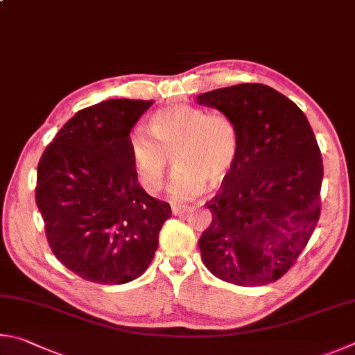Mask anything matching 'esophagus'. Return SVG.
<instances>
[{"label": "esophagus", "instance_id": "1", "mask_svg": "<svg viewBox=\"0 0 355 355\" xmlns=\"http://www.w3.org/2000/svg\"><path fill=\"white\" fill-rule=\"evenodd\" d=\"M171 210H173V214L174 215H184V214H189L190 210H191V207H187V206H181V204H174V206L171 207Z\"/></svg>", "mask_w": 355, "mask_h": 355}]
</instances>
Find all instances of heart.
Listing matches in <instances>:
<instances>
[{
	"instance_id": "heart-1",
	"label": "heart",
	"mask_w": 355,
	"mask_h": 355,
	"mask_svg": "<svg viewBox=\"0 0 355 355\" xmlns=\"http://www.w3.org/2000/svg\"><path fill=\"white\" fill-rule=\"evenodd\" d=\"M148 129L135 126L128 135L129 155L141 189L155 195L162 189L168 154L178 166L168 193L178 201L202 195L209 181L221 182L231 174L239 155L234 124L221 115L189 104L159 109Z\"/></svg>"
}]
</instances>
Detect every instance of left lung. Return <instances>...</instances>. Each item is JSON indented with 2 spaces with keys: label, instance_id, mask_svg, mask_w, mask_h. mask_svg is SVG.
I'll list each match as a JSON object with an SVG mask.
<instances>
[{
  "label": "left lung",
  "instance_id": "1",
  "mask_svg": "<svg viewBox=\"0 0 355 355\" xmlns=\"http://www.w3.org/2000/svg\"><path fill=\"white\" fill-rule=\"evenodd\" d=\"M239 137L235 166L207 209L201 259L221 281L259 287L277 281L306 248L320 218L322 159L307 116L263 84L202 93Z\"/></svg>",
  "mask_w": 355,
  "mask_h": 355
}]
</instances>
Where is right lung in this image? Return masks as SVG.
Instances as JSON below:
<instances>
[{
  "label": "right lung",
  "instance_id": "1",
  "mask_svg": "<svg viewBox=\"0 0 355 355\" xmlns=\"http://www.w3.org/2000/svg\"><path fill=\"white\" fill-rule=\"evenodd\" d=\"M154 101L107 99L79 110L42 154L35 202L49 248L85 281L120 285L146 271L168 202L137 181L128 135Z\"/></svg>",
  "mask_w": 355,
  "mask_h": 355
}]
</instances>
